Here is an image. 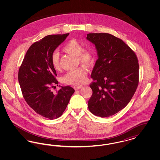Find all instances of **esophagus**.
Here are the masks:
<instances>
[{
	"instance_id": "34e87169",
	"label": "esophagus",
	"mask_w": 160,
	"mask_h": 160,
	"mask_svg": "<svg viewBox=\"0 0 160 160\" xmlns=\"http://www.w3.org/2000/svg\"><path fill=\"white\" fill-rule=\"evenodd\" d=\"M82 87H83L82 86H74V88L76 90H77V89H79L82 88Z\"/></svg>"
}]
</instances>
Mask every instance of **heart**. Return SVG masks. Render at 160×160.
Returning <instances> with one entry per match:
<instances>
[{"instance_id":"obj_1","label":"heart","mask_w":160,"mask_h":160,"mask_svg":"<svg viewBox=\"0 0 160 160\" xmlns=\"http://www.w3.org/2000/svg\"><path fill=\"white\" fill-rule=\"evenodd\" d=\"M63 50L68 53L76 56L78 61L86 65H91L94 61L95 55L93 51L89 48H83V45L76 39H72L63 47ZM51 62L54 69L59 70L60 63L59 54L54 52L51 57ZM87 69L84 67L69 71L62 77V81L65 83L78 86L85 83L87 80Z\"/></svg>"}]
</instances>
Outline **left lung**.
I'll return each mask as SVG.
<instances>
[{
  "mask_svg": "<svg viewBox=\"0 0 160 160\" xmlns=\"http://www.w3.org/2000/svg\"><path fill=\"white\" fill-rule=\"evenodd\" d=\"M86 38L95 44L98 56L92 72L88 108L95 116L109 117L127 106L136 92L138 59L129 46L111 34L88 33Z\"/></svg>",
  "mask_w": 160,
  "mask_h": 160,
  "instance_id": "8db88e82",
  "label": "left lung"
}]
</instances>
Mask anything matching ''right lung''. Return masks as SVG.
I'll list each match as a JSON object with an SVG mask.
<instances>
[{
	"mask_svg": "<svg viewBox=\"0 0 160 160\" xmlns=\"http://www.w3.org/2000/svg\"><path fill=\"white\" fill-rule=\"evenodd\" d=\"M68 35H48L32 44L18 70L23 98L37 113L50 120L61 116L75 91L69 86L61 87L55 93L52 91L56 88L55 85L58 86V82L51 57Z\"/></svg>",
	"mask_w": 160,
	"mask_h": 160,
	"instance_id": "right-lung-1",
	"label": "right lung"
}]
</instances>
